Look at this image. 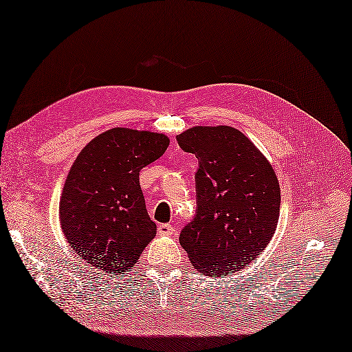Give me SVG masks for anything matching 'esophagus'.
I'll use <instances>...</instances> for the list:
<instances>
[{
  "mask_svg": "<svg viewBox=\"0 0 352 352\" xmlns=\"http://www.w3.org/2000/svg\"><path fill=\"white\" fill-rule=\"evenodd\" d=\"M174 232H175V229L170 226V224H160V226L157 228V233L160 236H170V235H174Z\"/></svg>",
  "mask_w": 352,
  "mask_h": 352,
  "instance_id": "obj_1",
  "label": "esophagus"
}]
</instances>
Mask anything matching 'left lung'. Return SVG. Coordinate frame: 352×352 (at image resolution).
I'll return each instance as SVG.
<instances>
[{
	"label": "left lung",
	"instance_id": "8db88e82",
	"mask_svg": "<svg viewBox=\"0 0 352 352\" xmlns=\"http://www.w3.org/2000/svg\"><path fill=\"white\" fill-rule=\"evenodd\" d=\"M177 141L199 160L196 217L179 244L206 276L244 269L263 253L278 226L281 190L272 165L232 126H193Z\"/></svg>",
	"mask_w": 352,
	"mask_h": 352
}]
</instances>
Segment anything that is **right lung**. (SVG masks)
<instances>
[{"mask_svg": "<svg viewBox=\"0 0 352 352\" xmlns=\"http://www.w3.org/2000/svg\"><path fill=\"white\" fill-rule=\"evenodd\" d=\"M165 133L113 128L78 153L59 201L69 247L107 274L128 272L156 236L140 186V170L164 155Z\"/></svg>", "mask_w": 352, "mask_h": 352, "instance_id": "right-lung-1", "label": "right lung"}]
</instances>
